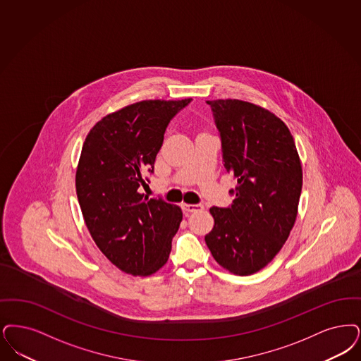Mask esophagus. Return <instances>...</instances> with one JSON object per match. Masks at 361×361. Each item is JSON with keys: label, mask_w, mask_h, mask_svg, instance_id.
Wrapping results in <instances>:
<instances>
[{"label": "esophagus", "mask_w": 361, "mask_h": 361, "mask_svg": "<svg viewBox=\"0 0 361 361\" xmlns=\"http://www.w3.org/2000/svg\"><path fill=\"white\" fill-rule=\"evenodd\" d=\"M181 208L185 211V212H197V211H202V204H187V202H183L181 204Z\"/></svg>", "instance_id": "1"}]
</instances>
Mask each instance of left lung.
<instances>
[{
  "label": "left lung",
  "mask_w": 361,
  "mask_h": 361,
  "mask_svg": "<svg viewBox=\"0 0 361 361\" xmlns=\"http://www.w3.org/2000/svg\"><path fill=\"white\" fill-rule=\"evenodd\" d=\"M221 141L223 165L238 181L205 243L232 274L267 266L288 240L302 189V168L288 126L273 113L238 99L207 101Z\"/></svg>",
  "instance_id": "obj_1"
}]
</instances>
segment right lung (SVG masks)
Here are the masks:
<instances>
[{
	"instance_id": "add662e5",
	"label": "right lung",
	"mask_w": 361,
	"mask_h": 361,
	"mask_svg": "<svg viewBox=\"0 0 361 361\" xmlns=\"http://www.w3.org/2000/svg\"><path fill=\"white\" fill-rule=\"evenodd\" d=\"M142 101L102 118L90 130L76 171L87 228L106 258L131 275H150L169 258L183 212L138 188L154 172L173 116L190 103Z\"/></svg>"
}]
</instances>
